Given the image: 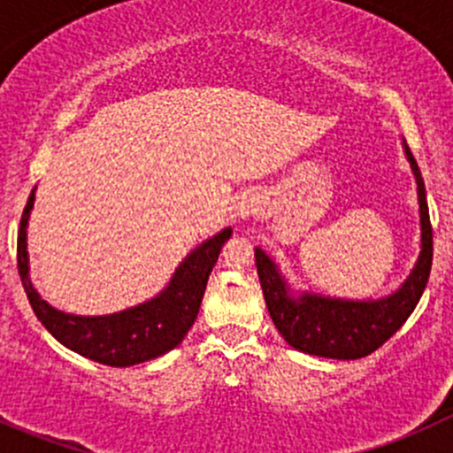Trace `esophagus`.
<instances>
[{"label":"esophagus","instance_id":"1","mask_svg":"<svg viewBox=\"0 0 453 453\" xmlns=\"http://www.w3.org/2000/svg\"><path fill=\"white\" fill-rule=\"evenodd\" d=\"M258 210H260V197H258V195L248 193V195H243V197H241V201H239L241 219L252 217V214L258 212Z\"/></svg>","mask_w":453,"mask_h":453}]
</instances>
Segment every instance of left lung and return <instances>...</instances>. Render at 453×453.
I'll list each match as a JSON object with an SVG mask.
<instances>
[{"label":"left lung","instance_id":"8db88e82","mask_svg":"<svg viewBox=\"0 0 453 453\" xmlns=\"http://www.w3.org/2000/svg\"><path fill=\"white\" fill-rule=\"evenodd\" d=\"M405 153L412 164L418 186L423 250L408 280L390 298L377 300V303H349V300L303 296L294 300L287 294L285 280L278 273L276 265L269 260V256H265L263 250H256V269H258L269 315L278 333L296 350L331 359L366 357L381 349L417 309L427 285L429 269H432L434 234L421 171L410 146H405Z\"/></svg>","mask_w":453,"mask_h":453}]
</instances>
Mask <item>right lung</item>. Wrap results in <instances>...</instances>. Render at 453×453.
<instances>
[{"mask_svg":"<svg viewBox=\"0 0 453 453\" xmlns=\"http://www.w3.org/2000/svg\"><path fill=\"white\" fill-rule=\"evenodd\" d=\"M32 201H35V190L30 193L19 221L17 267L32 311L63 346L104 366L125 368L159 357L184 340L197 319L205 282L232 230H223L221 234L199 245L180 265L166 291L150 303L103 318H81L52 309L39 298L32 287L28 278V254H26V226H28Z\"/></svg>","mask_w":453,"mask_h":453,"instance_id":"add662e5","label":"right lung"}]
</instances>
